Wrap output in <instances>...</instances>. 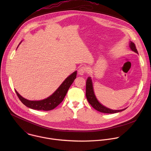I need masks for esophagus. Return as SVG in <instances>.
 Wrapping results in <instances>:
<instances>
[{
  "label": "esophagus",
  "instance_id": "obj_1",
  "mask_svg": "<svg viewBox=\"0 0 151 151\" xmlns=\"http://www.w3.org/2000/svg\"><path fill=\"white\" fill-rule=\"evenodd\" d=\"M87 72V68L85 67V66H82V67H80L79 70H78V73L81 75H83L84 73H85L86 72Z\"/></svg>",
  "mask_w": 151,
  "mask_h": 151
}]
</instances>
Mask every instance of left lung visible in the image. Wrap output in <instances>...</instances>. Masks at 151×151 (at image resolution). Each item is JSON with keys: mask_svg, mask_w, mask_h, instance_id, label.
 Here are the masks:
<instances>
[{"mask_svg": "<svg viewBox=\"0 0 151 151\" xmlns=\"http://www.w3.org/2000/svg\"><path fill=\"white\" fill-rule=\"evenodd\" d=\"M130 47L133 51L138 54L136 45L133 42H131L130 43ZM86 97H87L88 101L91 105V106L93 107V108H94L96 110L102 113L115 114V113L121 112L126 109L125 108L122 110H112L101 104L99 102V101L97 100L94 95L91 78H88V79H87V82H86Z\"/></svg>", "mask_w": 151, "mask_h": 151, "instance_id": "obj_1", "label": "left lung"}]
</instances>
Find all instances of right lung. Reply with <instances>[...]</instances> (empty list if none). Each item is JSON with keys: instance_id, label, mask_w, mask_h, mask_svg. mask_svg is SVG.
Listing matches in <instances>:
<instances>
[{"instance_id": "right-lung-1", "label": "right lung", "mask_w": 151, "mask_h": 151, "mask_svg": "<svg viewBox=\"0 0 151 151\" xmlns=\"http://www.w3.org/2000/svg\"><path fill=\"white\" fill-rule=\"evenodd\" d=\"M76 71L74 72L68 76L60 86L59 88L51 96L44 100L39 101H30L21 97L17 91H15V93L20 101L29 108L35 110H42L46 111H51L55 108L60 103L62 102L64 97L66 96L70 85L76 78Z\"/></svg>"}]
</instances>
